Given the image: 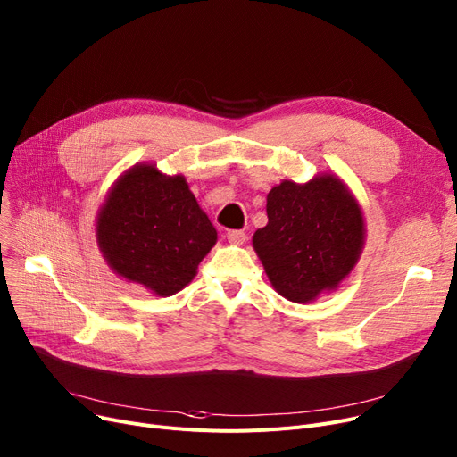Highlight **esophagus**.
<instances>
[{"instance_id": "1", "label": "esophagus", "mask_w": 457, "mask_h": 457, "mask_svg": "<svg viewBox=\"0 0 457 457\" xmlns=\"http://www.w3.org/2000/svg\"><path fill=\"white\" fill-rule=\"evenodd\" d=\"M227 240H228L230 244L240 245V244H244V242L247 240V234H245L244 230H228V232H227Z\"/></svg>"}]
</instances>
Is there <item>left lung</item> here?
<instances>
[{"label": "left lung", "instance_id": "8db88e82", "mask_svg": "<svg viewBox=\"0 0 457 457\" xmlns=\"http://www.w3.org/2000/svg\"><path fill=\"white\" fill-rule=\"evenodd\" d=\"M266 212L268 225L254 232L253 247L282 297L309 303L337 288L357 264L362 213L337 177L285 180L268 193Z\"/></svg>", "mask_w": 457, "mask_h": 457}]
</instances>
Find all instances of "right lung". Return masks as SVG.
Masks as SVG:
<instances>
[{"mask_svg":"<svg viewBox=\"0 0 457 457\" xmlns=\"http://www.w3.org/2000/svg\"><path fill=\"white\" fill-rule=\"evenodd\" d=\"M107 264L158 295L182 290L217 240L184 177L137 165L112 189L96 221Z\"/></svg>","mask_w":457,"mask_h":457,"instance_id":"1","label":"right lung"}]
</instances>
